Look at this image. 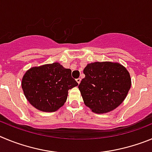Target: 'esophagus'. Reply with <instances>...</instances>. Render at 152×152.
Here are the masks:
<instances>
[{"label":"esophagus","instance_id":"esophagus-1","mask_svg":"<svg viewBox=\"0 0 152 152\" xmlns=\"http://www.w3.org/2000/svg\"><path fill=\"white\" fill-rule=\"evenodd\" d=\"M76 82H77V83L78 84H80V83H81V79H80V78H79V79H76Z\"/></svg>","mask_w":152,"mask_h":152}]
</instances>
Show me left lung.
<instances>
[{"mask_svg": "<svg viewBox=\"0 0 152 152\" xmlns=\"http://www.w3.org/2000/svg\"><path fill=\"white\" fill-rule=\"evenodd\" d=\"M86 77L79 85L83 102L95 113L112 111L123 103L131 87V78L119 63L94 62L83 70Z\"/></svg>", "mask_w": 152, "mask_h": 152, "instance_id": "obj_1", "label": "left lung"}]
</instances>
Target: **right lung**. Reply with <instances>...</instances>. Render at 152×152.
I'll return each mask as SVG.
<instances>
[{"label":"right lung","mask_w":152,"mask_h":152,"mask_svg":"<svg viewBox=\"0 0 152 152\" xmlns=\"http://www.w3.org/2000/svg\"><path fill=\"white\" fill-rule=\"evenodd\" d=\"M71 72L57 62L30 68L22 79L26 98L41 111H56L66 102L68 90L78 86Z\"/></svg>","instance_id":"1"}]
</instances>
